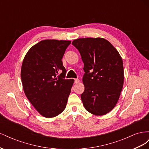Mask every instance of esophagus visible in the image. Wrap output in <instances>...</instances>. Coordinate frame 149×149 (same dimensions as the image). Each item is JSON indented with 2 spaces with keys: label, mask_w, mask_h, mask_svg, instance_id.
Instances as JSON below:
<instances>
[{
  "label": "esophagus",
  "mask_w": 149,
  "mask_h": 149,
  "mask_svg": "<svg viewBox=\"0 0 149 149\" xmlns=\"http://www.w3.org/2000/svg\"><path fill=\"white\" fill-rule=\"evenodd\" d=\"M79 82V79H74V83H78Z\"/></svg>",
  "instance_id": "esophagus-1"
}]
</instances>
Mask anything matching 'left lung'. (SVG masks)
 I'll return each instance as SVG.
<instances>
[{
  "instance_id": "obj_1",
  "label": "left lung",
  "mask_w": 149,
  "mask_h": 149,
  "mask_svg": "<svg viewBox=\"0 0 149 149\" xmlns=\"http://www.w3.org/2000/svg\"><path fill=\"white\" fill-rule=\"evenodd\" d=\"M72 44L84 63V91L81 98L86 110L95 116L107 114L118 102L124 84L122 58L116 48L103 38H82Z\"/></svg>"
}]
</instances>
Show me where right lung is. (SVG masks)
Listing matches in <instances>:
<instances>
[{
  "label": "right lung",
  "instance_id": "right-lung-1",
  "mask_svg": "<svg viewBox=\"0 0 149 149\" xmlns=\"http://www.w3.org/2000/svg\"><path fill=\"white\" fill-rule=\"evenodd\" d=\"M70 43L69 40H42L30 48L22 62L21 79L24 93L45 118L58 116L66 106L74 81L64 79L66 70L61 59ZM59 71L62 73L56 77Z\"/></svg>",
  "mask_w": 149,
  "mask_h": 149
}]
</instances>
